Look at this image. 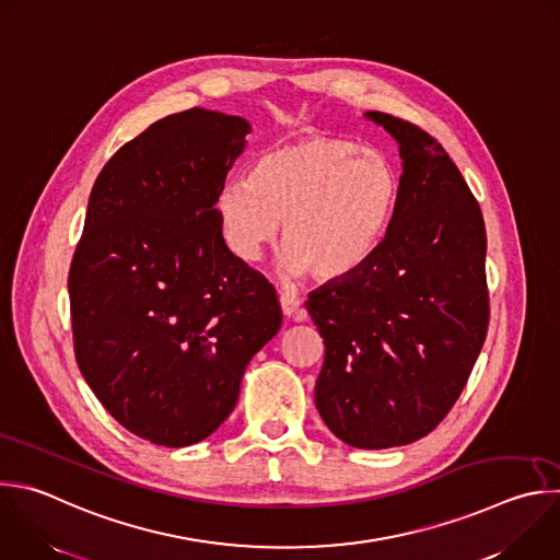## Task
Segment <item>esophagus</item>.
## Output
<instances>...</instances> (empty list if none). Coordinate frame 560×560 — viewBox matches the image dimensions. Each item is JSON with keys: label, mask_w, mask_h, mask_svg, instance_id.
Returning a JSON list of instances; mask_svg holds the SVG:
<instances>
[{"label": "esophagus", "mask_w": 560, "mask_h": 560, "mask_svg": "<svg viewBox=\"0 0 560 560\" xmlns=\"http://www.w3.org/2000/svg\"><path fill=\"white\" fill-rule=\"evenodd\" d=\"M279 305H281L283 316H288V318H299V314H301V303H299V299H294V296L281 292V294H279Z\"/></svg>", "instance_id": "34e87169"}]
</instances>
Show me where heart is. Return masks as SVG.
Wrapping results in <instances>:
<instances>
[{
  "label": "heart",
  "mask_w": 560,
  "mask_h": 560,
  "mask_svg": "<svg viewBox=\"0 0 560 560\" xmlns=\"http://www.w3.org/2000/svg\"><path fill=\"white\" fill-rule=\"evenodd\" d=\"M398 202L400 177L383 153L316 133L266 151L253 177H229L215 211L242 261H257L281 222V272L336 283L378 253Z\"/></svg>",
  "instance_id": "heart-1"
}]
</instances>
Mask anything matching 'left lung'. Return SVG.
<instances>
[{"instance_id":"1","label":"left lung","mask_w":560,"mask_h":560,"mask_svg":"<svg viewBox=\"0 0 560 560\" xmlns=\"http://www.w3.org/2000/svg\"><path fill=\"white\" fill-rule=\"evenodd\" d=\"M402 158L400 202L378 248L349 279L305 301L325 342L314 400L327 429L355 448L429 435L468 383L488 331L486 229L448 153L383 112Z\"/></svg>"}]
</instances>
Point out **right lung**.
<instances>
[{
  "mask_svg": "<svg viewBox=\"0 0 560 560\" xmlns=\"http://www.w3.org/2000/svg\"><path fill=\"white\" fill-rule=\"evenodd\" d=\"M246 133L242 116L171 114L90 194L68 279L77 362L112 418L158 446L218 431L281 327L275 288L229 250L215 211Z\"/></svg>",
  "mask_w": 560,
  "mask_h": 560,
  "instance_id": "right-lung-1",
  "label": "right lung"
}]
</instances>
